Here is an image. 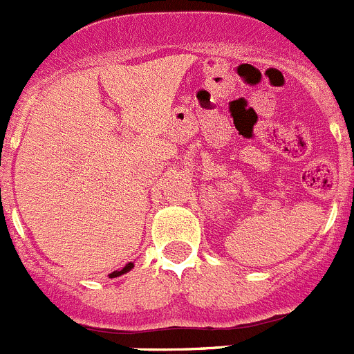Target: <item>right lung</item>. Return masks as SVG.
<instances>
[{"mask_svg": "<svg viewBox=\"0 0 354 354\" xmlns=\"http://www.w3.org/2000/svg\"><path fill=\"white\" fill-rule=\"evenodd\" d=\"M133 269V263H127V266L123 267V269H120V270H114L113 274H109V277H118V276H123V274H127L128 270H131Z\"/></svg>", "mask_w": 354, "mask_h": 354, "instance_id": "add662e5", "label": "right lung"}]
</instances>
